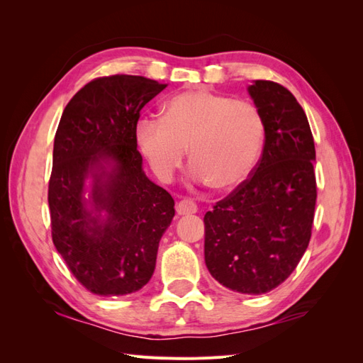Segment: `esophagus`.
I'll use <instances>...</instances> for the list:
<instances>
[{
	"label": "esophagus",
	"mask_w": 363,
	"mask_h": 363,
	"mask_svg": "<svg viewBox=\"0 0 363 363\" xmlns=\"http://www.w3.org/2000/svg\"><path fill=\"white\" fill-rule=\"evenodd\" d=\"M177 213L179 215H191V213H195L196 211H199V207H196V204L189 200V199H184L182 201L177 203Z\"/></svg>",
	"instance_id": "obj_1"
}]
</instances>
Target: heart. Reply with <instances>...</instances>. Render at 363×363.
<instances>
[{"label": "heart", "instance_id": "b5f03b06", "mask_svg": "<svg viewBox=\"0 0 363 363\" xmlns=\"http://www.w3.org/2000/svg\"><path fill=\"white\" fill-rule=\"evenodd\" d=\"M265 127L257 107L207 89L172 95L163 116H142L136 139L152 171L168 180L188 148L195 177L215 189L242 184L260 157Z\"/></svg>", "mask_w": 363, "mask_h": 363}]
</instances>
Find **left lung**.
<instances>
[{"instance_id":"left-lung-1","label":"left lung","mask_w":363,"mask_h":363,"mask_svg":"<svg viewBox=\"0 0 363 363\" xmlns=\"http://www.w3.org/2000/svg\"><path fill=\"white\" fill-rule=\"evenodd\" d=\"M265 127L250 177L204 215V260L223 286L265 294L286 280L309 245L316 204L315 144L303 107L286 87H248Z\"/></svg>"}]
</instances>
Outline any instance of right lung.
Instances as JSON below:
<instances>
[{"mask_svg":"<svg viewBox=\"0 0 363 363\" xmlns=\"http://www.w3.org/2000/svg\"><path fill=\"white\" fill-rule=\"evenodd\" d=\"M167 86L139 75L100 77L62 113L48 183L51 236L72 276L92 294L136 292L155 272L175 211L172 196L142 169L136 123ZM87 177L94 183L86 199Z\"/></svg>","mask_w":363,"mask_h":363,"instance_id":"obj_1","label":"right lung"}]
</instances>
